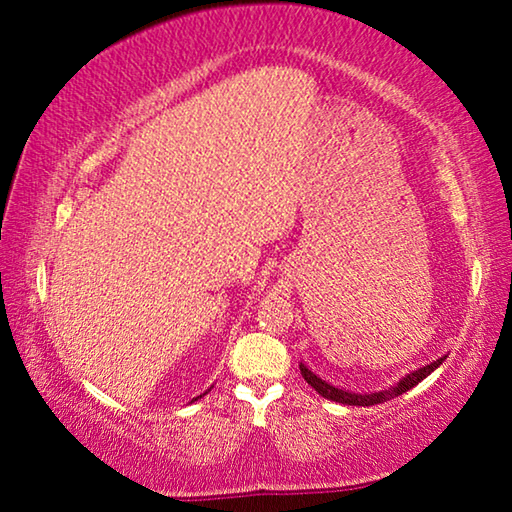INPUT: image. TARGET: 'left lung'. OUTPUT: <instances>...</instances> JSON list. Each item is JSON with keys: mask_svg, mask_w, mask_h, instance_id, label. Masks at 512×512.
<instances>
[{"mask_svg": "<svg viewBox=\"0 0 512 512\" xmlns=\"http://www.w3.org/2000/svg\"><path fill=\"white\" fill-rule=\"evenodd\" d=\"M445 359H447V357H440V359H436L433 363H427V366H424V368L413 370L411 375L402 377L400 381H397L395 386L384 388V391H375V393H352V391H345V388H339V386L329 384L327 379L316 375V372L311 370V368L307 366V363H302V361H300V375L305 377V381H307V384H309L311 388H316L318 395L327 397V400L339 402V404H348V406H375V404L393 400V397L402 395V393H406V391H411V388H413L415 384H420V381H422L424 377H429L431 372L436 370Z\"/></svg>", "mask_w": 512, "mask_h": 512, "instance_id": "obj_1", "label": "left lung"}]
</instances>
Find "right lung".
I'll list each match as a JSON object with an SVG mask.
<instances>
[{
	"label": "right lung",
	"instance_id": "1",
	"mask_svg": "<svg viewBox=\"0 0 512 512\" xmlns=\"http://www.w3.org/2000/svg\"><path fill=\"white\" fill-rule=\"evenodd\" d=\"M205 393H207V391H205ZM205 393H203V395H205ZM203 395H198V397H203ZM198 397H196V400H198Z\"/></svg>",
	"mask_w": 512,
	"mask_h": 512
}]
</instances>
